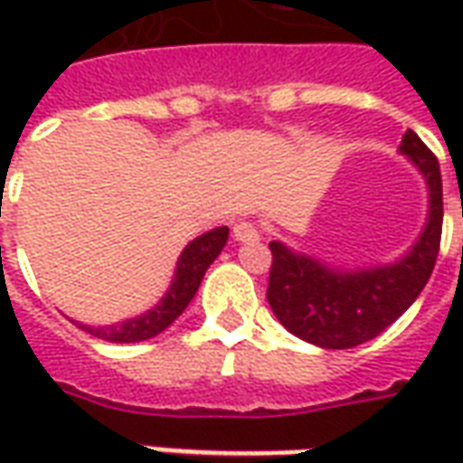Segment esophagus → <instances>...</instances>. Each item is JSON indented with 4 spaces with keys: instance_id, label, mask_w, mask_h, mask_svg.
<instances>
[{
    "instance_id": "esophagus-1",
    "label": "esophagus",
    "mask_w": 463,
    "mask_h": 463,
    "mask_svg": "<svg viewBox=\"0 0 463 463\" xmlns=\"http://www.w3.org/2000/svg\"><path fill=\"white\" fill-rule=\"evenodd\" d=\"M232 241L235 242H250V241H260V231L248 221H241L232 225Z\"/></svg>"
}]
</instances>
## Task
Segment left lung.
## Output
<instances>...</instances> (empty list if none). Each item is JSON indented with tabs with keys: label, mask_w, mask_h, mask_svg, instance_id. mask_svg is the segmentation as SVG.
Returning <instances> with one entry per match:
<instances>
[{
	"label": "left lung",
	"mask_w": 463,
	"mask_h": 463,
	"mask_svg": "<svg viewBox=\"0 0 463 463\" xmlns=\"http://www.w3.org/2000/svg\"><path fill=\"white\" fill-rule=\"evenodd\" d=\"M399 153L424 178L429 198L427 222L402 258L342 268L270 242V310L285 330L315 347L349 349L374 340L411 307L434 270L444 221L439 161L414 131L402 136Z\"/></svg>",
	"instance_id": "8db88e82"
}]
</instances>
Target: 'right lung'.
<instances>
[{"label":"right lung","instance_id":"add662e5","mask_svg":"<svg viewBox=\"0 0 463 463\" xmlns=\"http://www.w3.org/2000/svg\"><path fill=\"white\" fill-rule=\"evenodd\" d=\"M228 225H221V228H213V231L203 232L198 238H193L183 252L178 255V262H175V270H173L171 285L168 290L163 292V298L151 310L141 312L136 317H128L123 322H114V325H84V322H74L81 330L94 335L99 340L106 342H118V345H131V342H143L151 340L156 335H161L163 330H168L173 322L178 320L183 315V310L191 305V300L195 298V292L201 288L203 275L211 268L213 260L218 258L228 242Z\"/></svg>","mask_w":463,"mask_h":463}]
</instances>
